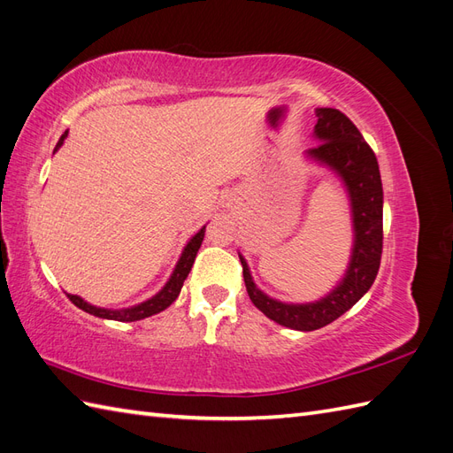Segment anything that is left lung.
Listing matches in <instances>:
<instances>
[{
    "label": "left lung",
    "instance_id": "1",
    "mask_svg": "<svg viewBox=\"0 0 453 453\" xmlns=\"http://www.w3.org/2000/svg\"><path fill=\"white\" fill-rule=\"evenodd\" d=\"M312 139L319 146L303 152V160L326 167L340 179L351 210L353 245L340 281L324 297L309 303H286L262 291L239 252L252 304L270 320L291 330L312 332L340 319L359 301L376 280L382 257V179L376 156L359 129L334 108L314 110Z\"/></svg>",
    "mask_w": 453,
    "mask_h": 453
}]
</instances>
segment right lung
<instances>
[{
	"mask_svg": "<svg viewBox=\"0 0 453 453\" xmlns=\"http://www.w3.org/2000/svg\"><path fill=\"white\" fill-rule=\"evenodd\" d=\"M67 133L69 131H65V133L59 136V141H58L56 149H54V154L61 149L63 142H65ZM204 229H206V226H203L191 239L187 241V245L181 250V257H179L170 280H167L164 283V288L157 291L156 296H152L150 299H146V301H142L139 304H133V307H125V309H104V307H96V304H90L88 301H84L79 296H71V293H67V297L71 299L73 304H75V307L82 309L84 312L94 314V317H98V319H106V320L136 322V320L149 319V317H152V314L162 312V311H165L167 307H170V304L177 299L179 291H181L183 281L187 280L188 272H191V268H193V262L196 258V252H198V249H201V245H203Z\"/></svg>",
	"mask_w": 453,
	"mask_h": 453,
	"instance_id": "1",
	"label": "right lung"
}]
</instances>
